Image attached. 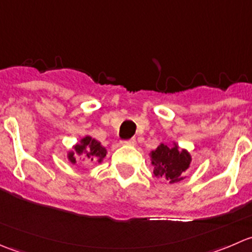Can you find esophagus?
<instances>
[{"label": "esophagus", "mask_w": 252, "mask_h": 252, "mask_svg": "<svg viewBox=\"0 0 252 252\" xmlns=\"http://www.w3.org/2000/svg\"><path fill=\"white\" fill-rule=\"evenodd\" d=\"M124 142H126V144H128V145H130V146H135V145H136V139L135 138H131V139H129V140H126Z\"/></svg>", "instance_id": "obj_1"}]
</instances>
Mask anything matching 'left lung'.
I'll list each match as a JSON object with an SVG mask.
<instances>
[{
    "label": "left lung",
    "mask_w": 252,
    "mask_h": 252,
    "mask_svg": "<svg viewBox=\"0 0 252 252\" xmlns=\"http://www.w3.org/2000/svg\"><path fill=\"white\" fill-rule=\"evenodd\" d=\"M151 158L155 166L154 174L164 178L171 184L183 179V174L191 162L190 155L185 150H179L177 145L169 147L161 144L151 152Z\"/></svg>",
    "instance_id": "obj_1"
}]
</instances>
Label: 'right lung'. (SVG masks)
Here are the masks:
<instances>
[{
	"instance_id": "obj_1",
	"label": "right lung",
	"mask_w": 252,
	"mask_h": 252,
	"mask_svg": "<svg viewBox=\"0 0 252 252\" xmlns=\"http://www.w3.org/2000/svg\"><path fill=\"white\" fill-rule=\"evenodd\" d=\"M74 149L75 152L79 155L83 154L86 150L85 157H88V158L90 159V162H101L106 156L105 147H102V145H101L100 142L96 141L95 139H91L90 136L84 138L83 140H81V144L75 145ZM68 157H69V161L73 162V163L77 162L75 161L77 157L74 156V152H70V154L68 155Z\"/></svg>"
}]
</instances>
